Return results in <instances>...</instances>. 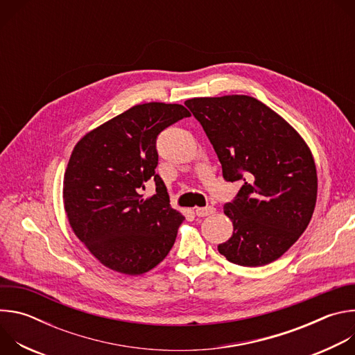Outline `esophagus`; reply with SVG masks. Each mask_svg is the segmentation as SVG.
I'll use <instances>...</instances> for the list:
<instances>
[{"mask_svg": "<svg viewBox=\"0 0 355 355\" xmlns=\"http://www.w3.org/2000/svg\"><path fill=\"white\" fill-rule=\"evenodd\" d=\"M216 212V209L214 207H207V208H195V214L199 218H204V216H209L214 215Z\"/></svg>", "mask_w": 355, "mask_h": 355, "instance_id": "esophagus-1", "label": "esophagus"}]
</instances>
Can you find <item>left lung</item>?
<instances>
[{
  "label": "left lung",
  "instance_id": "left-lung-1",
  "mask_svg": "<svg viewBox=\"0 0 355 355\" xmlns=\"http://www.w3.org/2000/svg\"><path fill=\"white\" fill-rule=\"evenodd\" d=\"M185 105L212 143L223 178L243 182L223 208L233 234L219 252L243 267L275 261L306 230L315 211L318 173L309 146L248 95L192 98Z\"/></svg>",
  "mask_w": 355,
  "mask_h": 355
}]
</instances>
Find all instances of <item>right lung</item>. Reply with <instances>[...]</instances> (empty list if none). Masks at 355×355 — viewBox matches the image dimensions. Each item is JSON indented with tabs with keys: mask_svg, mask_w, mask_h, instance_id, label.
<instances>
[{
	"mask_svg": "<svg viewBox=\"0 0 355 355\" xmlns=\"http://www.w3.org/2000/svg\"><path fill=\"white\" fill-rule=\"evenodd\" d=\"M191 116L178 104L147 103L92 129L74 146L64 173L63 202L74 234L110 270L140 275L159 266L185 219L170 207L156 174V139ZM155 178L157 193L138 192Z\"/></svg>",
	"mask_w": 355,
	"mask_h": 355,
	"instance_id": "obj_1",
	"label": "right lung"
}]
</instances>
